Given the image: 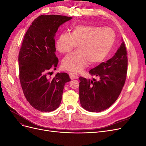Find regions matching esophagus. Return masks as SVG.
I'll return each instance as SVG.
<instances>
[{"instance_id": "34e87169", "label": "esophagus", "mask_w": 146, "mask_h": 146, "mask_svg": "<svg viewBox=\"0 0 146 146\" xmlns=\"http://www.w3.org/2000/svg\"><path fill=\"white\" fill-rule=\"evenodd\" d=\"M69 74L70 78H71L72 80H73V79H77L78 78V75L74 73V72H70Z\"/></svg>"}]
</instances>
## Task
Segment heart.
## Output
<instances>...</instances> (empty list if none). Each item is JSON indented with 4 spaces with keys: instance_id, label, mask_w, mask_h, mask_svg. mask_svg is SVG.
I'll list each match as a JSON object with an SVG mask.
<instances>
[{
    "instance_id": "b5f03b06",
    "label": "heart",
    "mask_w": 146,
    "mask_h": 146,
    "mask_svg": "<svg viewBox=\"0 0 146 146\" xmlns=\"http://www.w3.org/2000/svg\"><path fill=\"white\" fill-rule=\"evenodd\" d=\"M116 40L111 28L94 25H77L70 33H63L56 39L55 47L60 53H68L78 44V50L66 56L62 60L63 69L79 72L90 62L99 64L107 58Z\"/></svg>"
}]
</instances>
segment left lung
<instances>
[{
  "label": "left lung",
  "instance_id": "left-lung-1",
  "mask_svg": "<svg viewBox=\"0 0 146 146\" xmlns=\"http://www.w3.org/2000/svg\"><path fill=\"white\" fill-rule=\"evenodd\" d=\"M128 59L123 41L111 58L90 70L97 81L79 77V98L82 108L90 112H100L115 102L124 85Z\"/></svg>",
  "mask_w": 146,
  "mask_h": 146
}]
</instances>
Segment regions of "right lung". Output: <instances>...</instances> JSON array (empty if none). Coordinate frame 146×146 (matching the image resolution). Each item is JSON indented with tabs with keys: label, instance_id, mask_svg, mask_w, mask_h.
<instances>
[{
	"label": "right lung",
	"instance_id": "right-lung-1",
	"mask_svg": "<svg viewBox=\"0 0 146 146\" xmlns=\"http://www.w3.org/2000/svg\"><path fill=\"white\" fill-rule=\"evenodd\" d=\"M71 17L41 15L26 32L19 51V80L25 98L40 111L49 112L61 104L64 86L70 81L65 72L48 78L50 70L56 69L58 59L55 55V33L58 27Z\"/></svg>",
	"mask_w": 146,
	"mask_h": 146
}]
</instances>
